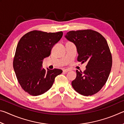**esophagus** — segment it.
I'll list each match as a JSON object with an SVG mask.
<instances>
[{
    "label": "esophagus",
    "mask_w": 124,
    "mask_h": 124,
    "mask_svg": "<svg viewBox=\"0 0 124 124\" xmlns=\"http://www.w3.org/2000/svg\"><path fill=\"white\" fill-rule=\"evenodd\" d=\"M70 70H69V69H65V70H63V72H68L69 71H70Z\"/></svg>",
    "instance_id": "34e87169"
}]
</instances>
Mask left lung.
<instances>
[{"mask_svg":"<svg viewBox=\"0 0 124 124\" xmlns=\"http://www.w3.org/2000/svg\"><path fill=\"white\" fill-rule=\"evenodd\" d=\"M65 37L76 46L77 60L87 62L84 72L76 70V78L72 82L73 89L85 96L97 93L107 81L112 66V54L106 39L91 29L70 31Z\"/></svg>","mask_w":124,"mask_h":124,"instance_id":"obj_1","label":"left lung"}]
</instances>
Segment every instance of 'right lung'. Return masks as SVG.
I'll return each mask as SVG.
<instances>
[{
	"mask_svg": "<svg viewBox=\"0 0 124 124\" xmlns=\"http://www.w3.org/2000/svg\"><path fill=\"white\" fill-rule=\"evenodd\" d=\"M62 35V31L47 33L33 31L18 41L13 67L21 86L29 95L44 93L51 87L56 77L62 73L59 69L47 68L46 70L42 68L43 60L50 55L52 48Z\"/></svg>",
	"mask_w": 124,
	"mask_h": 124,
	"instance_id": "1",
	"label": "right lung"
}]
</instances>
